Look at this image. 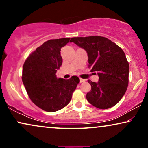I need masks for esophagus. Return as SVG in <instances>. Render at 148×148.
I'll list each match as a JSON object with an SVG mask.
<instances>
[{"label": "esophagus", "mask_w": 148, "mask_h": 148, "mask_svg": "<svg viewBox=\"0 0 148 148\" xmlns=\"http://www.w3.org/2000/svg\"><path fill=\"white\" fill-rule=\"evenodd\" d=\"M85 79H82V78H80V83H83V82H85Z\"/></svg>", "instance_id": "34e87169"}]
</instances>
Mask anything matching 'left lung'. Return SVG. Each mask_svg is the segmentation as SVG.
Returning <instances> with one entry per match:
<instances>
[{
    "instance_id": "1",
    "label": "left lung",
    "mask_w": 148,
    "mask_h": 148,
    "mask_svg": "<svg viewBox=\"0 0 148 148\" xmlns=\"http://www.w3.org/2000/svg\"><path fill=\"white\" fill-rule=\"evenodd\" d=\"M70 42L83 48L88 56V67L97 72L98 83L88 80L92 86L86 98L100 109L114 106L121 100L129 84V64L118 45L102 36L72 38Z\"/></svg>"
}]
</instances>
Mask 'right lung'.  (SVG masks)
Masks as SVG:
<instances>
[{"label": "right lung", "mask_w": 148, "mask_h": 148, "mask_svg": "<svg viewBox=\"0 0 148 148\" xmlns=\"http://www.w3.org/2000/svg\"><path fill=\"white\" fill-rule=\"evenodd\" d=\"M70 38L49 40L32 52L23 66L22 81L30 100L46 112L59 110L70 102L79 79L57 78L56 71L62 65L61 48Z\"/></svg>", "instance_id": "obj_1"}]
</instances>
